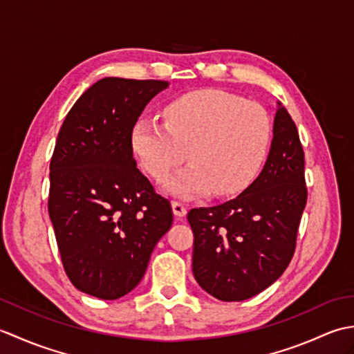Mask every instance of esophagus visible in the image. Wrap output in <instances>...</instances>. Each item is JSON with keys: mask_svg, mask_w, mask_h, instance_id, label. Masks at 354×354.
<instances>
[{"mask_svg": "<svg viewBox=\"0 0 354 354\" xmlns=\"http://www.w3.org/2000/svg\"><path fill=\"white\" fill-rule=\"evenodd\" d=\"M171 208H173V214H175L176 217H179V219H183V217L187 214V208H185L184 204H181V202L173 201L171 202Z\"/></svg>", "mask_w": 354, "mask_h": 354, "instance_id": "34e87169", "label": "esophagus"}]
</instances>
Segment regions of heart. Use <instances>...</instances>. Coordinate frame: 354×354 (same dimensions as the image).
<instances>
[{
    "label": "heart",
    "instance_id": "heart-1",
    "mask_svg": "<svg viewBox=\"0 0 354 354\" xmlns=\"http://www.w3.org/2000/svg\"><path fill=\"white\" fill-rule=\"evenodd\" d=\"M164 122L138 118L132 150L156 181L187 158L192 165L167 184L185 199L242 193L257 178L272 140V120L261 104L221 89L178 97L164 108Z\"/></svg>",
    "mask_w": 354,
    "mask_h": 354
}]
</instances>
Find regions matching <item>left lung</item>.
I'll return each instance as SVG.
<instances>
[{"mask_svg": "<svg viewBox=\"0 0 354 354\" xmlns=\"http://www.w3.org/2000/svg\"><path fill=\"white\" fill-rule=\"evenodd\" d=\"M274 138L257 179L225 204L193 208V275L221 301H243L277 281L295 251L307 201L297 126L278 102Z\"/></svg>", "mask_w": 354, "mask_h": 354, "instance_id": "obj_1", "label": "left lung"}]
</instances>
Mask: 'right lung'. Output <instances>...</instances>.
<instances>
[{
  "label": "right lung",
  "instance_id": "add662e5",
  "mask_svg": "<svg viewBox=\"0 0 354 354\" xmlns=\"http://www.w3.org/2000/svg\"><path fill=\"white\" fill-rule=\"evenodd\" d=\"M164 80L104 77L66 114L50 162L48 213L64 269L88 295L135 289L171 227L170 202L137 169L131 132Z\"/></svg>",
  "mask_w": 354,
  "mask_h": 354
}]
</instances>
